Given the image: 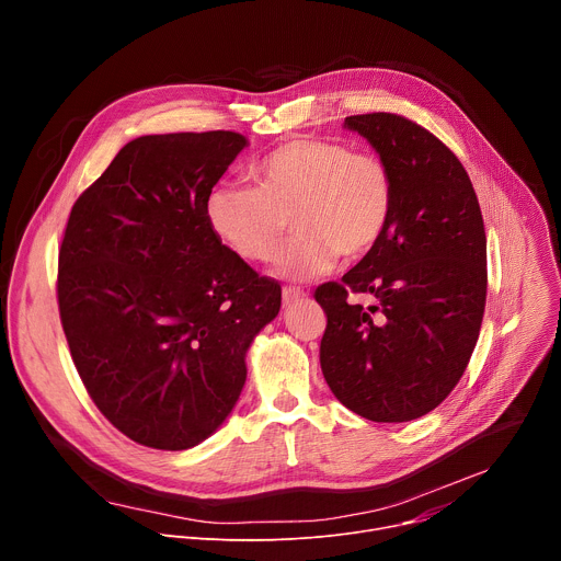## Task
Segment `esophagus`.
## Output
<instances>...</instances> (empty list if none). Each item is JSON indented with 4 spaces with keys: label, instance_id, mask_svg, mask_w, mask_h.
I'll return each mask as SVG.
<instances>
[{
    "label": "esophagus",
    "instance_id": "34e87169",
    "mask_svg": "<svg viewBox=\"0 0 561 561\" xmlns=\"http://www.w3.org/2000/svg\"><path fill=\"white\" fill-rule=\"evenodd\" d=\"M304 297H306V293L301 288H297V286H284V290H282L284 306H290V304H295V301H299Z\"/></svg>",
    "mask_w": 561,
    "mask_h": 561
}]
</instances>
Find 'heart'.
Here are the masks:
<instances>
[{"mask_svg": "<svg viewBox=\"0 0 561 561\" xmlns=\"http://www.w3.org/2000/svg\"><path fill=\"white\" fill-rule=\"evenodd\" d=\"M255 186L219 184L206 197V219L221 242L247 262L279 257V273L310 279L329 273L340 255L357 260L383 237L394 199L392 173L368 150L342 141L297 137L251 167Z\"/></svg>", "mask_w": 561, "mask_h": 561, "instance_id": "obj_1", "label": "heart"}]
</instances>
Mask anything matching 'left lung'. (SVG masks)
<instances>
[{
    "instance_id": "obj_1",
    "label": "left lung",
    "mask_w": 561,
    "mask_h": 561,
    "mask_svg": "<svg viewBox=\"0 0 561 561\" xmlns=\"http://www.w3.org/2000/svg\"><path fill=\"white\" fill-rule=\"evenodd\" d=\"M388 164L394 199L379 244L342 282L317 286L327 312L319 364L333 394L370 422H411L461 379L486 306V230L455 152L394 113L346 117ZM370 294L376 304L353 302Z\"/></svg>"
}]
</instances>
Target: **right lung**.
Segmentation results:
<instances>
[{
    "instance_id": "obj_1",
    "label": "right lung",
    "mask_w": 561,
    "mask_h": 561,
    "mask_svg": "<svg viewBox=\"0 0 561 561\" xmlns=\"http://www.w3.org/2000/svg\"><path fill=\"white\" fill-rule=\"evenodd\" d=\"M247 139L230 130L128 141L70 208L57 304L72 364L128 439L184 450L232 411L247 351L282 288L213 232L206 197Z\"/></svg>"
}]
</instances>
